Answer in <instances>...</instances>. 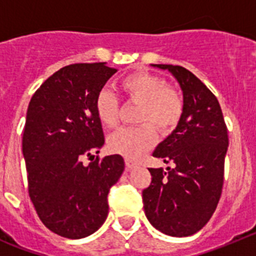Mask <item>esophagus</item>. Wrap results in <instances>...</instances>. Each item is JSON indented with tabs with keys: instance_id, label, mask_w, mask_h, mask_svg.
<instances>
[{
	"instance_id": "34e87169",
	"label": "esophagus",
	"mask_w": 256,
	"mask_h": 256,
	"mask_svg": "<svg viewBox=\"0 0 256 256\" xmlns=\"http://www.w3.org/2000/svg\"><path fill=\"white\" fill-rule=\"evenodd\" d=\"M126 169H128V170H130V169L136 168V166H137V164H136V162H130V160L126 159Z\"/></svg>"
}]
</instances>
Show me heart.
Masks as SVG:
<instances>
[{
  "instance_id": "1",
  "label": "heart",
  "mask_w": 256,
  "mask_h": 256,
  "mask_svg": "<svg viewBox=\"0 0 256 256\" xmlns=\"http://www.w3.org/2000/svg\"><path fill=\"white\" fill-rule=\"evenodd\" d=\"M119 90L130 104L140 105L137 123L133 128H120L108 136L110 151L128 159H140L158 140L156 128L162 134L173 132L180 123L184 112V100L177 88L168 86L162 76L148 72H134L119 82ZM94 112L100 123L114 128L119 123L120 104L108 90H101L94 100Z\"/></svg>"
}]
</instances>
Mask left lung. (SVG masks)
<instances>
[{"mask_svg": "<svg viewBox=\"0 0 256 256\" xmlns=\"http://www.w3.org/2000/svg\"><path fill=\"white\" fill-rule=\"evenodd\" d=\"M152 66L168 69L180 82L184 112L152 154L173 168H148L151 183L142 191L144 214L162 234L191 236L209 222L220 198L227 126L216 97L195 74L180 65Z\"/></svg>", "mask_w": 256, "mask_h": 256, "instance_id": "1", "label": "left lung"}]
</instances>
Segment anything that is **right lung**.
<instances>
[{"label":"right lung","instance_id":"obj_1","mask_svg":"<svg viewBox=\"0 0 256 256\" xmlns=\"http://www.w3.org/2000/svg\"><path fill=\"white\" fill-rule=\"evenodd\" d=\"M118 70L105 62L61 68L34 92L26 112L22 155L28 194L54 234L83 238L108 218V194L124 170L120 155L94 159L104 138L94 100ZM91 156L92 162L82 164Z\"/></svg>","mask_w":256,"mask_h":256}]
</instances>
